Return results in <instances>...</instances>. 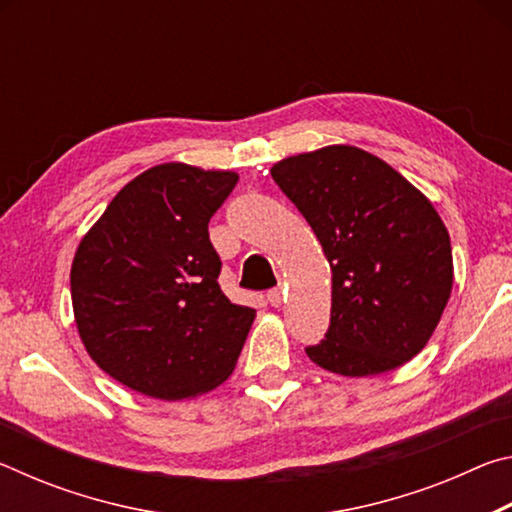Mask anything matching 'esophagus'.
I'll return each mask as SVG.
<instances>
[{"label": "esophagus", "instance_id": "34e87169", "mask_svg": "<svg viewBox=\"0 0 512 512\" xmlns=\"http://www.w3.org/2000/svg\"><path fill=\"white\" fill-rule=\"evenodd\" d=\"M266 298H268V302H271V307H280L282 300H284V291L280 287L271 289V291L266 293Z\"/></svg>", "mask_w": 512, "mask_h": 512}]
</instances>
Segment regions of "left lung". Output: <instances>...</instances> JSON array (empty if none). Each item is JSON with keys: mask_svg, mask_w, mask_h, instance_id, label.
<instances>
[{"mask_svg": "<svg viewBox=\"0 0 512 512\" xmlns=\"http://www.w3.org/2000/svg\"><path fill=\"white\" fill-rule=\"evenodd\" d=\"M332 266V318L305 348L320 368L368 377L400 368L431 339L454 282L452 244L429 198L357 146L273 164Z\"/></svg>", "mask_w": 512, "mask_h": 512, "instance_id": "1", "label": "left lung"}]
</instances>
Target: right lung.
<instances>
[{
  "label": "right lung",
  "mask_w": 512,
  "mask_h": 512,
  "mask_svg": "<svg viewBox=\"0 0 512 512\" xmlns=\"http://www.w3.org/2000/svg\"><path fill=\"white\" fill-rule=\"evenodd\" d=\"M235 171L158 164L112 198L81 239L69 284L81 341L112 379L158 400H185L230 377L255 309L219 287L207 223Z\"/></svg>",
  "instance_id": "obj_1"
}]
</instances>
